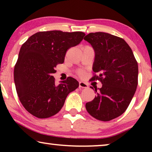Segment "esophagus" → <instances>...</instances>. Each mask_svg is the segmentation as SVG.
<instances>
[{"mask_svg": "<svg viewBox=\"0 0 152 152\" xmlns=\"http://www.w3.org/2000/svg\"><path fill=\"white\" fill-rule=\"evenodd\" d=\"M79 86L82 88H86L88 87V84L84 82H82V81H81V82H80V83H79Z\"/></svg>", "mask_w": 152, "mask_h": 152, "instance_id": "1", "label": "esophagus"}]
</instances>
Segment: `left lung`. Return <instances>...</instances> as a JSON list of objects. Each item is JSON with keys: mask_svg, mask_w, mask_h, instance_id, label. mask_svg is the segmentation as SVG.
Returning <instances> with one entry per match:
<instances>
[{"mask_svg": "<svg viewBox=\"0 0 152 152\" xmlns=\"http://www.w3.org/2000/svg\"><path fill=\"white\" fill-rule=\"evenodd\" d=\"M84 39L95 52L93 70L99 75L92 80H99L102 84L100 88H95L98 92L86 104V109L93 118L109 121L121 115L134 97L138 85V63L123 39L99 32L90 33Z\"/></svg>", "mask_w": 152, "mask_h": 152, "instance_id": "obj_1", "label": "left lung"}]
</instances>
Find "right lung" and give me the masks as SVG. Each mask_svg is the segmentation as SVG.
I'll return each mask as SVG.
<instances>
[{
  "instance_id": "obj_1",
  "label": "right lung",
  "mask_w": 152,
  "mask_h": 152,
  "mask_svg": "<svg viewBox=\"0 0 152 152\" xmlns=\"http://www.w3.org/2000/svg\"><path fill=\"white\" fill-rule=\"evenodd\" d=\"M85 34L59 30L39 32L22 45L14 70V83L20 102L29 113L47 118L59 112L66 97L79 86L75 79L55 84L53 74L63 64L68 48L80 44Z\"/></svg>"
}]
</instances>
